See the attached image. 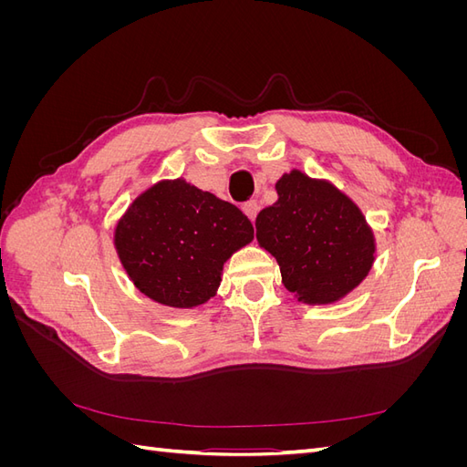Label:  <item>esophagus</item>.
<instances>
[{
	"label": "esophagus",
	"mask_w": 467,
	"mask_h": 467,
	"mask_svg": "<svg viewBox=\"0 0 467 467\" xmlns=\"http://www.w3.org/2000/svg\"><path fill=\"white\" fill-rule=\"evenodd\" d=\"M244 212H245L247 218H249L251 222H255L257 212H259V202H257V201H247V202L244 204Z\"/></svg>",
	"instance_id": "34e87169"
}]
</instances>
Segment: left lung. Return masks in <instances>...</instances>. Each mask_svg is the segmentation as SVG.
<instances>
[{
	"mask_svg": "<svg viewBox=\"0 0 467 467\" xmlns=\"http://www.w3.org/2000/svg\"><path fill=\"white\" fill-rule=\"evenodd\" d=\"M278 201L263 208L255 228L276 259L282 285L306 304L341 300L370 273L374 234L362 212L327 181L290 171L276 182Z\"/></svg>",
	"mask_w": 467,
	"mask_h": 467,
	"instance_id": "1",
	"label": "left lung"
}]
</instances>
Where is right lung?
I'll use <instances>...</instances> for the list:
<instances>
[{
	"instance_id": "obj_1",
	"label": "right lung",
	"mask_w": 467,
	"mask_h": 467,
	"mask_svg": "<svg viewBox=\"0 0 467 467\" xmlns=\"http://www.w3.org/2000/svg\"><path fill=\"white\" fill-rule=\"evenodd\" d=\"M253 239L232 202L187 181H160L126 210L115 247L136 288L153 302L196 307L216 294L223 263Z\"/></svg>"
}]
</instances>
